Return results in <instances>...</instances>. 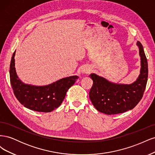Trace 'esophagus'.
Returning <instances> with one entry per match:
<instances>
[{"instance_id":"1","label":"esophagus","mask_w":155,"mask_h":155,"mask_svg":"<svg viewBox=\"0 0 155 155\" xmlns=\"http://www.w3.org/2000/svg\"><path fill=\"white\" fill-rule=\"evenodd\" d=\"M90 72H91V70L89 68H85V69L83 70V72H84V73L87 74V73H89Z\"/></svg>"}]
</instances>
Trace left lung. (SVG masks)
I'll return each instance as SVG.
<instances>
[{"label":"left lung","mask_w":155,"mask_h":155,"mask_svg":"<svg viewBox=\"0 0 155 155\" xmlns=\"http://www.w3.org/2000/svg\"><path fill=\"white\" fill-rule=\"evenodd\" d=\"M137 45L141 57V71L137 80L131 85H118L91 74L93 85L89 97L96 109L106 114H116L133 109L143 97L148 78V64L143 46Z\"/></svg>","instance_id":"8db88e82"}]
</instances>
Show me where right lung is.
Returning a JSON list of instances; mask_svg holds the SVG:
<instances>
[{"label":"right lung","mask_w":155,"mask_h":155,"mask_svg":"<svg viewBox=\"0 0 155 155\" xmlns=\"http://www.w3.org/2000/svg\"><path fill=\"white\" fill-rule=\"evenodd\" d=\"M14 51L10 66V77L13 93L21 104L30 110L49 112L62 104L67 91L79 78L74 76L63 78L51 85L36 87L23 83L17 76Z\"/></svg>","instance_id":"1"}]
</instances>
